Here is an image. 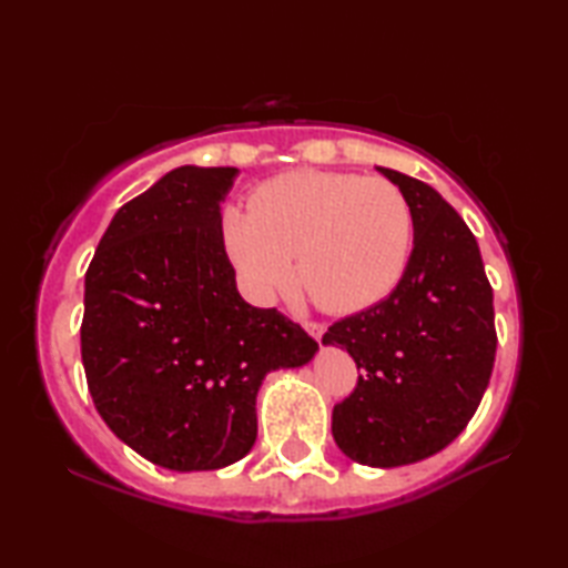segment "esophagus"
Wrapping results in <instances>:
<instances>
[{"instance_id":"1","label":"esophagus","mask_w":568,"mask_h":568,"mask_svg":"<svg viewBox=\"0 0 568 568\" xmlns=\"http://www.w3.org/2000/svg\"><path fill=\"white\" fill-rule=\"evenodd\" d=\"M305 329L315 336L317 342H322V336H324V332H327V327H324L322 322H305Z\"/></svg>"}]
</instances>
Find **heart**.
<instances>
[{
  "label": "heart",
  "instance_id": "1",
  "mask_svg": "<svg viewBox=\"0 0 568 568\" xmlns=\"http://www.w3.org/2000/svg\"><path fill=\"white\" fill-rule=\"evenodd\" d=\"M251 212H222V241L244 291L268 303L300 281L324 310H366L400 281L413 210L383 178L297 171L253 190Z\"/></svg>",
  "mask_w": 568,
  "mask_h": 568
}]
</instances>
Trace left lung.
<instances>
[{
	"label": "left lung",
	"mask_w": 568,
	"mask_h": 568,
	"mask_svg": "<svg viewBox=\"0 0 568 568\" xmlns=\"http://www.w3.org/2000/svg\"><path fill=\"white\" fill-rule=\"evenodd\" d=\"M413 210L415 246L395 291L334 322L324 344L356 361L354 393L334 405L332 434L364 466H405L442 452L476 415L496 361V312L484 258L437 190L378 168Z\"/></svg>",
	"instance_id": "obj_1"
}]
</instances>
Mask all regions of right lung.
<instances>
[{"mask_svg":"<svg viewBox=\"0 0 568 568\" xmlns=\"http://www.w3.org/2000/svg\"><path fill=\"white\" fill-rule=\"evenodd\" d=\"M236 168L183 165L119 207L84 273L80 354L119 439L173 470L239 462L256 442L265 373L317 342L236 291L222 200Z\"/></svg>","mask_w":568,"mask_h":568,"instance_id":"1","label":"right lung"}]
</instances>
